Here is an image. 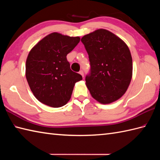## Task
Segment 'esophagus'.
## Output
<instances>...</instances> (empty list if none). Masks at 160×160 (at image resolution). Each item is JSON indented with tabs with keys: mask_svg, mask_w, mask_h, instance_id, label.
<instances>
[{
	"mask_svg": "<svg viewBox=\"0 0 160 160\" xmlns=\"http://www.w3.org/2000/svg\"><path fill=\"white\" fill-rule=\"evenodd\" d=\"M79 73H80L82 77H84V72H83V71H80Z\"/></svg>",
	"mask_w": 160,
	"mask_h": 160,
	"instance_id": "34e87169",
	"label": "esophagus"
}]
</instances>
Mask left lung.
I'll use <instances>...</instances> for the list:
<instances>
[{"label":"left lung","mask_w":160,"mask_h":160,"mask_svg":"<svg viewBox=\"0 0 160 160\" xmlns=\"http://www.w3.org/2000/svg\"><path fill=\"white\" fill-rule=\"evenodd\" d=\"M81 41L90 61L91 72L85 80L91 96L103 104L120 99L132 75V57L127 44L104 29L84 36Z\"/></svg>","instance_id":"left-lung-1"}]
</instances>
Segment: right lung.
Instances as JSON below:
<instances>
[{
  "label": "right lung",
  "instance_id": "right-lung-1",
  "mask_svg": "<svg viewBox=\"0 0 160 160\" xmlns=\"http://www.w3.org/2000/svg\"><path fill=\"white\" fill-rule=\"evenodd\" d=\"M80 38L53 32L46 36L30 50L27 58L25 76L33 96L40 102L58 108L69 101L73 87L82 80L70 69L67 55Z\"/></svg>",
  "mask_w": 160,
  "mask_h": 160
}]
</instances>
